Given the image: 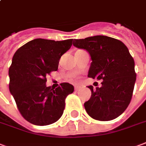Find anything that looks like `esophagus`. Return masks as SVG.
<instances>
[{"mask_svg": "<svg viewBox=\"0 0 146 146\" xmlns=\"http://www.w3.org/2000/svg\"><path fill=\"white\" fill-rule=\"evenodd\" d=\"M79 89H80L79 86H77V85H76V86H74V91H75V92H78Z\"/></svg>", "mask_w": 146, "mask_h": 146, "instance_id": "1", "label": "esophagus"}]
</instances>
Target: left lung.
Here are the masks:
<instances>
[{
  "mask_svg": "<svg viewBox=\"0 0 146 146\" xmlns=\"http://www.w3.org/2000/svg\"><path fill=\"white\" fill-rule=\"evenodd\" d=\"M73 45L88 51L92 62L88 76L102 80L84 106L87 113L98 121H110L123 113L131 102L136 80L135 61L121 40L96 35L74 39Z\"/></svg>",
  "mask_w": 146,
  "mask_h": 146,
  "instance_id": "1",
  "label": "left lung"
}]
</instances>
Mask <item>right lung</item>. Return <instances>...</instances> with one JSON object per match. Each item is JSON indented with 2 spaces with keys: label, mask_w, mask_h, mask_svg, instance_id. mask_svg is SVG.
Wrapping results in <instances>:
<instances>
[{
  "label": "right lung",
  "mask_w": 146,
  "mask_h": 146,
  "mask_svg": "<svg viewBox=\"0 0 146 146\" xmlns=\"http://www.w3.org/2000/svg\"><path fill=\"white\" fill-rule=\"evenodd\" d=\"M73 39L53 40L37 38L15 52L9 68V90L23 118L36 125H48L62 115L65 98L74 92L69 83L56 88L46 86V76L58 68L61 55Z\"/></svg>",
  "instance_id": "1"
}]
</instances>
